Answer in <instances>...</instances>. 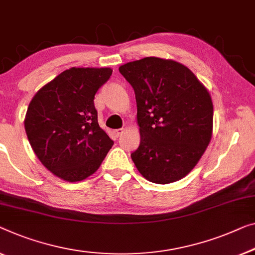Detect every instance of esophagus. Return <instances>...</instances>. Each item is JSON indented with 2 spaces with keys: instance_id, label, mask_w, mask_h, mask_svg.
I'll list each match as a JSON object with an SVG mask.
<instances>
[{
  "instance_id": "34e87169",
  "label": "esophagus",
  "mask_w": 255,
  "mask_h": 255,
  "mask_svg": "<svg viewBox=\"0 0 255 255\" xmlns=\"http://www.w3.org/2000/svg\"><path fill=\"white\" fill-rule=\"evenodd\" d=\"M125 131V129L124 128H119V129H116L115 131H113V134H115V137H119V136L123 134V132Z\"/></svg>"
}]
</instances>
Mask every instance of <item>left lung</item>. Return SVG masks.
Returning <instances> with one entry per match:
<instances>
[{
	"instance_id": "obj_1",
	"label": "left lung",
	"mask_w": 255,
	"mask_h": 255,
	"mask_svg": "<svg viewBox=\"0 0 255 255\" xmlns=\"http://www.w3.org/2000/svg\"><path fill=\"white\" fill-rule=\"evenodd\" d=\"M137 105L140 143L130 157L147 181L181 180L199 161L212 137L211 95L182 64L145 57L121 65Z\"/></svg>"
}]
</instances>
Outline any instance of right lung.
Instances as JSON below:
<instances>
[{"instance_id": "right-lung-1", "label": "right lung", "mask_w": 255, "mask_h": 255, "mask_svg": "<svg viewBox=\"0 0 255 255\" xmlns=\"http://www.w3.org/2000/svg\"><path fill=\"white\" fill-rule=\"evenodd\" d=\"M111 68L72 67L43 86L28 105L25 130L34 153L63 180L94 174L113 145L100 127L94 100Z\"/></svg>"}]
</instances>
